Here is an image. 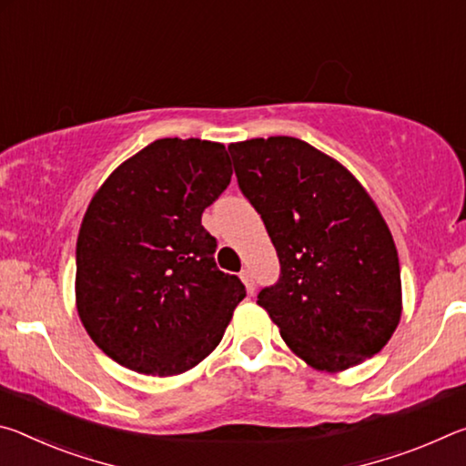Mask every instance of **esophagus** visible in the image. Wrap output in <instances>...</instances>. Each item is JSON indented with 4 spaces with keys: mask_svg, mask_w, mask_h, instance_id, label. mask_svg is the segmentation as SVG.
Segmentation results:
<instances>
[{
    "mask_svg": "<svg viewBox=\"0 0 466 466\" xmlns=\"http://www.w3.org/2000/svg\"><path fill=\"white\" fill-rule=\"evenodd\" d=\"M240 279H242L244 286H247L248 294H250V296L255 294V281H252V275H250L248 269H242V271H240Z\"/></svg>",
    "mask_w": 466,
    "mask_h": 466,
    "instance_id": "esophagus-1",
    "label": "esophagus"
}]
</instances>
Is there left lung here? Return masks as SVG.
<instances>
[{
  "mask_svg": "<svg viewBox=\"0 0 466 466\" xmlns=\"http://www.w3.org/2000/svg\"><path fill=\"white\" fill-rule=\"evenodd\" d=\"M228 149L281 263L279 281L257 304L314 370L343 372L372 358L403 312L397 247L372 197L302 139L258 137Z\"/></svg>",
  "mask_w": 466,
  "mask_h": 466,
  "instance_id": "obj_1",
  "label": "left lung"
}]
</instances>
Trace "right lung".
<instances>
[{"instance_id": "right-lung-1", "label": "right lung", "mask_w": 466, "mask_h": 466, "mask_svg": "<svg viewBox=\"0 0 466 466\" xmlns=\"http://www.w3.org/2000/svg\"><path fill=\"white\" fill-rule=\"evenodd\" d=\"M224 144L164 137L110 172L76 247V306L92 341L139 374L177 376L222 341L247 296L219 271L201 214L230 185Z\"/></svg>"}]
</instances>
